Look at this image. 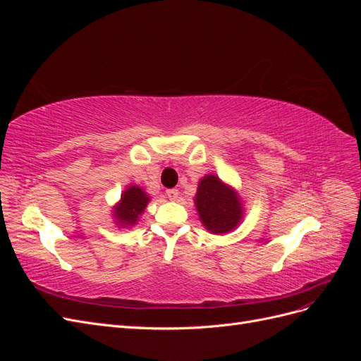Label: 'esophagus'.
<instances>
[{
	"instance_id": "1",
	"label": "esophagus",
	"mask_w": 361,
	"mask_h": 361,
	"mask_svg": "<svg viewBox=\"0 0 361 361\" xmlns=\"http://www.w3.org/2000/svg\"><path fill=\"white\" fill-rule=\"evenodd\" d=\"M167 197L170 199V200H178V197H179V191L176 190V188H171V190H167Z\"/></svg>"
}]
</instances>
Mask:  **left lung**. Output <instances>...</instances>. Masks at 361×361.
Here are the masks:
<instances>
[{
	"label": "left lung",
	"instance_id": "8db88e82",
	"mask_svg": "<svg viewBox=\"0 0 361 361\" xmlns=\"http://www.w3.org/2000/svg\"><path fill=\"white\" fill-rule=\"evenodd\" d=\"M194 204L203 227L214 235L233 232L244 220L241 195L215 173L204 174L199 180Z\"/></svg>",
	"mask_w": 361,
	"mask_h": 361
}]
</instances>
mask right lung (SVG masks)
I'll return each instance as SVG.
<instances>
[{"mask_svg":"<svg viewBox=\"0 0 361 361\" xmlns=\"http://www.w3.org/2000/svg\"><path fill=\"white\" fill-rule=\"evenodd\" d=\"M150 202V195L140 185L129 183L113 206V220L118 227H134Z\"/></svg>","mask_w":361,"mask_h":361,"instance_id":"1","label":"right lung"}]
</instances>
